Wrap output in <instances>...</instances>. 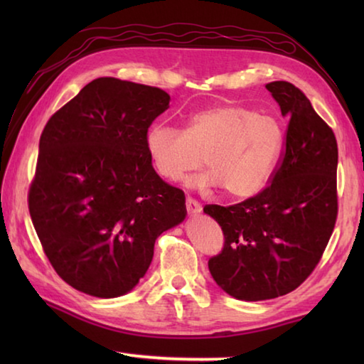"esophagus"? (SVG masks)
Segmentation results:
<instances>
[{
	"mask_svg": "<svg viewBox=\"0 0 364 364\" xmlns=\"http://www.w3.org/2000/svg\"><path fill=\"white\" fill-rule=\"evenodd\" d=\"M186 210H188V213L191 215V217H194V215L202 212V205L197 200L188 197V199H186Z\"/></svg>",
	"mask_w": 364,
	"mask_h": 364,
	"instance_id": "obj_1",
	"label": "esophagus"
}]
</instances>
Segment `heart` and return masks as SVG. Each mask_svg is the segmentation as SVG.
I'll return each instance as SVG.
<instances>
[{
	"mask_svg": "<svg viewBox=\"0 0 364 364\" xmlns=\"http://www.w3.org/2000/svg\"><path fill=\"white\" fill-rule=\"evenodd\" d=\"M147 157L165 181L178 183L204 164L207 173L191 188H223L234 199H249L268 186L284 149L281 123L255 110L217 104L189 117L186 130L154 123L144 138Z\"/></svg>",
	"mask_w": 364,
	"mask_h": 364,
	"instance_id": "1",
	"label": "heart"
}]
</instances>
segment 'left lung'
<instances>
[{
  "label": "left lung",
  "mask_w": 364,
  "mask_h": 364,
  "mask_svg": "<svg viewBox=\"0 0 364 364\" xmlns=\"http://www.w3.org/2000/svg\"><path fill=\"white\" fill-rule=\"evenodd\" d=\"M267 90L287 117L286 152L269 186L230 207L205 205L225 234L208 260L215 282L237 300L297 289L321 260L337 218V141L308 97L289 82Z\"/></svg>",
  "instance_id": "left-lung-1"
}]
</instances>
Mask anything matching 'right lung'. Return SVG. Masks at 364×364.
<instances>
[{
	"label": "right lung",
	"instance_id": "add662e5",
	"mask_svg": "<svg viewBox=\"0 0 364 364\" xmlns=\"http://www.w3.org/2000/svg\"><path fill=\"white\" fill-rule=\"evenodd\" d=\"M168 104L156 86L96 78L41 133L30 217L53 268L80 292H130L156 239L186 218L184 193L154 171L144 146Z\"/></svg>",
	"mask_w": 364,
	"mask_h": 364
}]
</instances>
